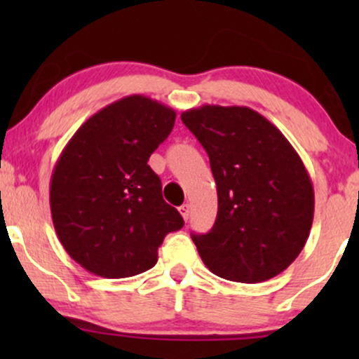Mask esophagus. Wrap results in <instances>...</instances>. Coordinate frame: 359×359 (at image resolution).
<instances>
[{
  "mask_svg": "<svg viewBox=\"0 0 359 359\" xmlns=\"http://www.w3.org/2000/svg\"><path fill=\"white\" fill-rule=\"evenodd\" d=\"M179 212L182 214V217L185 221L189 219V216H191V208H189V204H184V205H180L179 208Z\"/></svg>",
  "mask_w": 359,
  "mask_h": 359,
  "instance_id": "esophagus-1",
  "label": "esophagus"
}]
</instances>
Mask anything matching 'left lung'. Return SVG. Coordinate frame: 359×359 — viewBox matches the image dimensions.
<instances>
[{
  "instance_id": "1",
  "label": "left lung",
  "mask_w": 359,
  "mask_h": 359,
  "mask_svg": "<svg viewBox=\"0 0 359 359\" xmlns=\"http://www.w3.org/2000/svg\"><path fill=\"white\" fill-rule=\"evenodd\" d=\"M208 151L217 185L212 229L192 234L217 277L259 283L277 277L306 246L314 187L295 148L246 106L204 104L180 114Z\"/></svg>"
}]
</instances>
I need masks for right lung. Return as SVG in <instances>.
I'll return each mask as SVG.
<instances>
[{"label": "right lung", "instance_id": "add662e5", "mask_svg": "<svg viewBox=\"0 0 359 359\" xmlns=\"http://www.w3.org/2000/svg\"><path fill=\"white\" fill-rule=\"evenodd\" d=\"M174 123V109L133 94L93 114L62 150L50 179L52 221L82 269L104 278L143 273L163 238L184 226L148 165Z\"/></svg>", "mask_w": 359, "mask_h": 359}]
</instances>
